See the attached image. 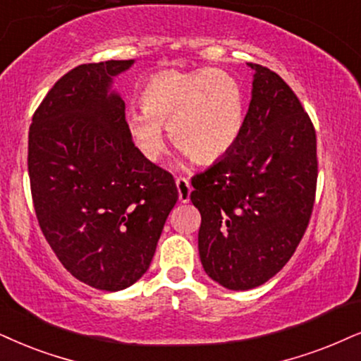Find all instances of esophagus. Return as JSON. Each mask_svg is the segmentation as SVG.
<instances>
[{"label":"esophagus","instance_id":"34e87169","mask_svg":"<svg viewBox=\"0 0 361 361\" xmlns=\"http://www.w3.org/2000/svg\"><path fill=\"white\" fill-rule=\"evenodd\" d=\"M175 183H176V190H178V200H180L181 203H188L190 196H191L190 181L183 176H178L175 180Z\"/></svg>","mask_w":361,"mask_h":361}]
</instances>
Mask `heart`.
I'll use <instances>...</instances> for the list:
<instances>
[{
  "mask_svg": "<svg viewBox=\"0 0 361 361\" xmlns=\"http://www.w3.org/2000/svg\"><path fill=\"white\" fill-rule=\"evenodd\" d=\"M140 103L143 109L126 113L125 128L149 161L165 152V126L173 143L200 163L226 157L243 133L245 91L226 71H158L141 86Z\"/></svg>",
  "mask_w": 361,
  "mask_h": 361,
  "instance_id": "obj_1",
  "label": "heart"
}]
</instances>
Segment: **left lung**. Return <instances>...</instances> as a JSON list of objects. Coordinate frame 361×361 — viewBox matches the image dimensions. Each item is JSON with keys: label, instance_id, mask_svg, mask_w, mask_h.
Listing matches in <instances>:
<instances>
[{"label": "left lung", "instance_id": "8db88e82", "mask_svg": "<svg viewBox=\"0 0 361 361\" xmlns=\"http://www.w3.org/2000/svg\"><path fill=\"white\" fill-rule=\"evenodd\" d=\"M255 71L238 143L196 175L200 259L213 281L252 290L285 267L307 230L317 188V135L288 85Z\"/></svg>", "mask_w": 361, "mask_h": 361}]
</instances>
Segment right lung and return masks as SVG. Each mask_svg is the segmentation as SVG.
Here are the masks:
<instances>
[{"instance_id":"right-lung-1","label":"right lung","mask_w":361,"mask_h":361,"mask_svg":"<svg viewBox=\"0 0 361 361\" xmlns=\"http://www.w3.org/2000/svg\"><path fill=\"white\" fill-rule=\"evenodd\" d=\"M135 59L80 65L59 78L30 126L35 212L63 267L97 290L147 273L178 200L170 173L138 152L113 88Z\"/></svg>"}]
</instances>
